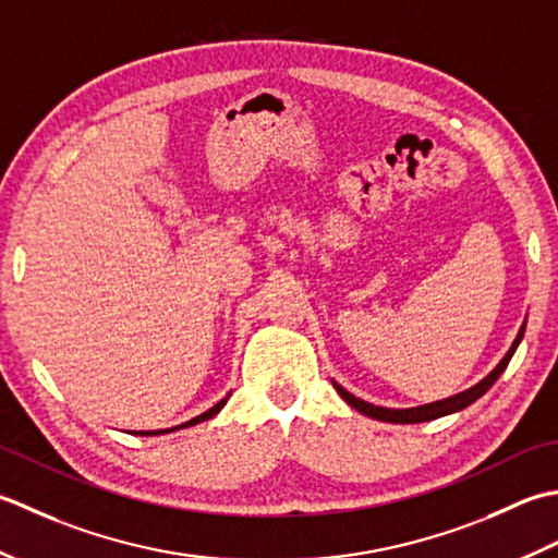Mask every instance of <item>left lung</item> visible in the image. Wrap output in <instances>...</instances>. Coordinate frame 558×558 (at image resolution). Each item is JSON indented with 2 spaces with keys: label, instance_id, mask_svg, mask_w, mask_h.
Masks as SVG:
<instances>
[{
  "label": "left lung",
  "instance_id": "obj_1",
  "mask_svg": "<svg viewBox=\"0 0 558 558\" xmlns=\"http://www.w3.org/2000/svg\"><path fill=\"white\" fill-rule=\"evenodd\" d=\"M522 335H525V325L520 327L515 342H513V347L508 349V354L504 356V361L498 363V366H496L492 373H488L482 383H476L474 388L464 390V392H460V395H452V397H448V400H440V402H430V404L414 407V409H385V407H375V404H368V402L359 400V397L347 392V390L342 388V385L335 383V388H337L339 395H342V400H344L347 404L354 407L356 412L366 414V416H371V418H378V422H388V424H422V422H430V418H438V416H446V414H452V412H460V409L470 407L472 402L480 400V397L498 380V375H501V373L506 371L508 361L513 359V354H515V349H518V344H520Z\"/></svg>",
  "mask_w": 558,
  "mask_h": 558
}]
</instances>
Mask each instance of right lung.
<instances>
[{
    "label": "right lung",
    "mask_w": 558,
    "mask_h": 558,
    "mask_svg": "<svg viewBox=\"0 0 558 558\" xmlns=\"http://www.w3.org/2000/svg\"><path fill=\"white\" fill-rule=\"evenodd\" d=\"M229 402V397H223L221 402H216L211 409H207V412L204 414H199V416H195V418H190V422H185L183 426H175V428H185V426H195V424H199V422H207V418H211L214 414H219L221 412V407ZM175 428H166V430H140V436H158V434H170V430H175Z\"/></svg>",
    "instance_id": "add662e5"
}]
</instances>
